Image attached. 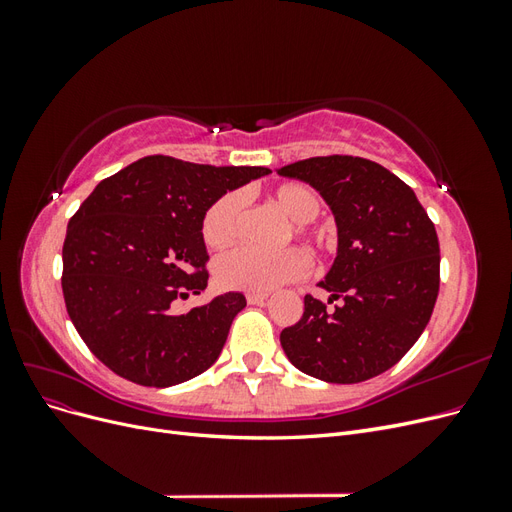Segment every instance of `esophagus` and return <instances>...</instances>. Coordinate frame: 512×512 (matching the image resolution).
<instances>
[{
    "label": "esophagus",
    "mask_w": 512,
    "mask_h": 512,
    "mask_svg": "<svg viewBox=\"0 0 512 512\" xmlns=\"http://www.w3.org/2000/svg\"><path fill=\"white\" fill-rule=\"evenodd\" d=\"M245 299H247V303H250V305H262V303L269 299V294L267 292H247Z\"/></svg>",
    "instance_id": "esophagus-1"
}]
</instances>
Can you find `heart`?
<instances>
[{
    "label": "heart",
    "instance_id": "b5f03b06",
    "mask_svg": "<svg viewBox=\"0 0 512 512\" xmlns=\"http://www.w3.org/2000/svg\"><path fill=\"white\" fill-rule=\"evenodd\" d=\"M273 203L292 220V232L307 239L316 250L327 252L335 245L333 232L312 226V220L322 209V200L316 190L305 183H284L275 188ZM245 211V194L230 190L222 194L205 211L200 232L209 247H228L237 239ZM309 256L301 247H284L277 252H260L252 247H237L215 260V280L224 288L269 292L284 284L297 282L309 273Z\"/></svg>",
    "mask_w": 512,
    "mask_h": 512
}]
</instances>
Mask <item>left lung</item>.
<instances>
[{
    "label": "left lung",
    "instance_id": "obj_1",
    "mask_svg": "<svg viewBox=\"0 0 512 512\" xmlns=\"http://www.w3.org/2000/svg\"><path fill=\"white\" fill-rule=\"evenodd\" d=\"M327 200L337 222V258L320 288L331 303L305 294L297 324L280 335L290 363L324 382L376 378L401 361L425 331L440 290L436 226L406 185L384 166L354 156L288 164Z\"/></svg>",
    "mask_w": 512,
    "mask_h": 512
}]
</instances>
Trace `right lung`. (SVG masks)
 I'll use <instances>...</instances> for the list:
<instances>
[{
	"label": "right lung",
	"instance_id": "obj_1",
	"mask_svg": "<svg viewBox=\"0 0 512 512\" xmlns=\"http://www.w3.org/2000/svg\"><path fill=\"white\" fill-rule=\"evenodd\" d=\"M269 173L147 156L85 198L68 222L61 288L76 331L108 369L164 389L215 363L245 297L226 292L177 312L207 288L200 222L222 194Z\"/></svg>",
	"mask_w": 512,
	"mask_h": 512
}]
</instances>
